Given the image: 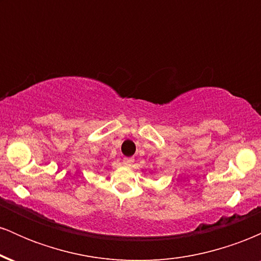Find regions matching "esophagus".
Segmentation results:
<instances>
[{
    "label": "esophagus",
    "mask_w": 261,
    "mask_h": 261,
    "mask_svg": "<svg viewBox=\"0 0 261 261\" xmlns=\"http://www.w3.org/2000/svg\"><path fill=\"white\" fill-rule=\"evenodd\" d=\"M122 163H124L125 167H130L131 164L134 163V158H124V160H122Z\"/></svg>",
    "instance_id": "1"
}]
</instances>
